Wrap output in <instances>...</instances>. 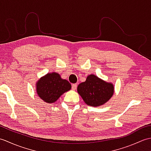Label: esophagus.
I'll use <instances>...</instances> for the list:
<instances>
[{
	"label": "esophagus",
	"instance_id": "34e87169",
	"mask_svg": "<svg viewBox=\"0 0 151 151\" xmlns=\"http://www.w3.org/2000/svg\"><path fill=\"white\" fill-rule=\"evenodd\" d=\"M76 88H77V84H73L72 85V89H73V90H75Z\"/></svg>",
	"mask_w": 151,
	"mask_h": 151
}]
</instances>
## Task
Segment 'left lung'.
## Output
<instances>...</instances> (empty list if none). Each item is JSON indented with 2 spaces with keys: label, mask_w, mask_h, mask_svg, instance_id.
Listing matches in <instances>:
<instances>
[{
  "label": "left lung",
  "mask_w": 151,
  "mask_h": 151,
  "mask_svg": "<svg viewBox=\"0 0 151 151\" xmlns=\"http://www.w3.org/2000/svg\"><path fill=\"white\" fill-rule=\"evenodd\" d=\"M77 92L86 104L97 107L106 103L111 98L114 86L91 74L78 86Z\"/></svg>",
  "instance_id": "left-lung-1"
}]
</instances>
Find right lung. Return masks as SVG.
I'll return each instance as SVG.
<instances>
[{
	"label": "right lung",
	"mask_w": 151,
	"mask_h": 151,
	"mask_svg": "<svg viewBox=\"0 0 151 151\" xmlns=\"http://www.w3.org/2000/svg\"><path fill=\"white\" fill-rule=\"evenodd\" d=\"M70 89V83L61 78L60 74L56 72L47 73L36 83L37 95L47 103H54Z\"/></svg>",
	"instance_id": "right-lung-1"
}]
</instances>
